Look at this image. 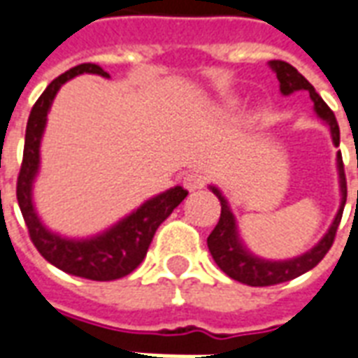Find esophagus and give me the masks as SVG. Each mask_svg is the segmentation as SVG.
Wrapping results in <instances>:
<instances>
[{
  "instance_id": "34e87169",
  "label": "esophagus",
  "mask_w": 358,
  "mask_h": 358,
  "mask_svg": "<svg viewBox=\"0 0 358 358\" xmlns=\"http://www.w3.org/2000/svg\"><path fill=\"white\" fill-rule=\"evenodd\" d=\"M206 184V178L201 174V172H192V174H187L186 178H184V187H186L187 192H199L203 189Z\"/></svg>"
}]
</instances>
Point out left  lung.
<instances>
[{
    "label": "left lung",
    "mask_w": 358,
    "mask_h": 358,
    "mask_svg": "<svg viewBox=\"0 0 358 358\" xmlns=\"http://www.w3.org/2000/svg\"><path fill=\"white\" fill-rule=\"evenodd\" d=\"M269 68L277 73L279 89L285 96L296 91L309 92V96L313 100L315 113L319 115L320 121L327 123V127L330 129L332 142L338 148L340 145V127H338L336 115L328 108L327 102L317 94L313 85L309 83L300 71L288 64V62L269 60ZM336 166H338V176H340L341 201L334 222L330 224L328 231L322 235V239L313 248H309L307 252L300 254L296 258H288V260H266V258H260V256L250 252L243 243V239H241L237 220H235V214L231 213V206L224 197V193L220 192L216 186H208V189L218 197L220 205H222L218 224L206 239V245H208V250L213 254L216 266L227 277H231L233 280H239L243 285H248V287H271V285H279V282L296 279V277L307 273L309 269H313L327 256L330 246L334 243L336 231H338L341 214H343V206H345V199H348V182H345V172H343V161H341L340 152L336 155Z\"/></svg>",
    "instance_id": "obj_1"
}]
</instances>
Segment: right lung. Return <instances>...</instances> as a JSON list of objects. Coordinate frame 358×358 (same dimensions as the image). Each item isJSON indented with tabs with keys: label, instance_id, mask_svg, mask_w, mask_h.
Instances as JSON below:
<instances>
[{
	"label": "right lung",
	"instance_id": "add662e5",
	"mask_svg": "<svg viewBox=\"0 0 358 358\" xmlns=\"http://www.w3.org/2000/svg\"><path fill=\"white\" fill-rule=\"evenodd\" d=\"M81 73H96L102 78H110V73L100 66L91 62L79 64L51 81L43 94L38 98L26 125L22 166L17 182V199L30 231L31 243L49 264L62 269L64 273L83 279L115 280L132 273L142 264L157 227L186 199L187 192L182 186L171 187L142 203L138 208H134L131 214H127L125 218L115 222L104 231L83 239L64 237L45 226L34 205V182L38 178L41 165V138L57 92L66 81Z\"/></svg>",
	"mask_w": 358,
	"mask_h": 358
}]
</instances>
